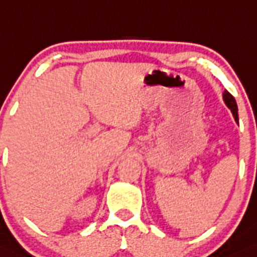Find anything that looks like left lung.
<instances>
[{"mask_svg":"<svg viewBox=\"0 0 257 257\" xmlns=\"http://www.w3.org/2000/svg\"><path fill=\"white\" fill-rule=\"evenodd\" d=\"M222 98H224L225 103H226L227 106L230 107L231 111H232L236 122H238V107H237V103H236V100H234L233 95L231 94L230 92L224 91V95H222Z\"/></svg>","mask_w":257,"mask_h":257,"instance_id":"8db88e82","label":"left lung"}]
</instances>
